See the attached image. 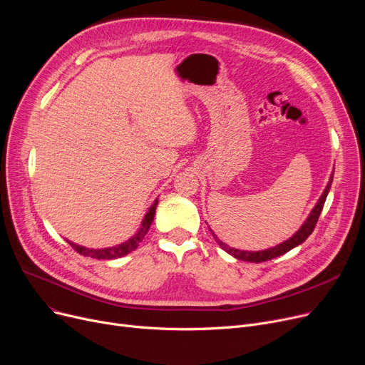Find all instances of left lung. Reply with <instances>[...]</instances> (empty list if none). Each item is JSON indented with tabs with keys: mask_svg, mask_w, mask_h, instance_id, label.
<instances>
[{
	"mask_svg": "<svg viewBox=\"0 0 365 365\" xmlns=\"http://www.w3.org/2000/svg\"><path fill=\"white\" fill-rule=\"evenodd\" d=\"M333 175H334V173H331V178H330L327 186H325L321 198L318 200L317 205L314 207L311 215L308 216V219H306V222L302 225V227L299 229V231H297L292 238H289L287 241H284V242H281V244H278V245H275V247H272V248H266V250H262V252H244V250H238V248L229 247L227 244H225L223 241H220V240L216 237V234L212 231V229H210V231H212L215 240L217 241V244L223 248V250H225L226 253L231 255V256H234L235 259H240V260H244V262L260 263V262H266V260L275 259V257H278V256H282V255H285L287 252L293 250L294 247H297V245H300L302 242H304L306 238H308V237L314 232V229H315V226H317V222H318V219H319V215H321V212H322V207H324L325 198H327L329 190H330V187H331Z\"/></svg>",
	"mask_w": 365,
	"mask_h": 365,
	"instance_id": "8db88e82",
	"label": "left lung"
}]
</instances>
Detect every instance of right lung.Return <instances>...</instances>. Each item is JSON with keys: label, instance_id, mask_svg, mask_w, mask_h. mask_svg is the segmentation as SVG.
Returning <instances> with one entry per match:
<instances>
[{"label": "right lung", "instance_id": "1", "mask_svg": "<svg viewBox=\"0 0 365 365\" xmlns=\"http://www.w3.org/2000/svg\"><path fill=\"white\" fill-rule=\"evenodd\" d=\"M157 205H158V198L153 201V204L149 207L148 213L145 215L143 220H142V225L139 227V231L134 234L128 241L120 244V245H115V247H108V248H86L83 245H78V244H73L71 241H68L73 250L76 253H80L83 256H87V257H93V259H105V260H110V259H118V257H123L125 255H128L130 252L136 250V248L139 247V244L142 242V240L145 238V235L148 234L149 227L153 222V216H155V210H157Z\"/></svg>", "mask_w": 365, "mask_h": 365}]
</instances>
